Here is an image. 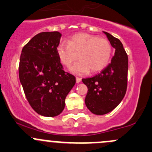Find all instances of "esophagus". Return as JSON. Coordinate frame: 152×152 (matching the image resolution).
<instances>
[{
  "mask_svg": "<svg viewBox=\"0 0 152 152\" xmlns=\"http://www.w3.org/2000/svg\"><path fill=\"white\" fill-rule=\"evenodd\" d=\"M81 81V79L79 77H76V83H80Z\"/></svg>",
  "mask_w": 152,
  "mask_h": 152,
  "instance_id": "34e87169",
  "label": "esophagus"
}]
</instances>
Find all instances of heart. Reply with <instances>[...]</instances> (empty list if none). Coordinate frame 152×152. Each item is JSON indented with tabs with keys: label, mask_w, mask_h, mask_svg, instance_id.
Listing matches in <instances>:
<instances>
[{
	"label": "heart",
	"mask_w": 152,
	"mask_h": 152,
	"mask_svg": "<svg viewBox=\"0 0 152 152\" xmlns=\"http://www.w3.org/2000/svg\"><path fill=\"white\" fill-rule=\"evenodd\" d=\"M57 55L62 64L66 67L71 66L77 57L79 59L70 68L72 73L84 74L89 71L96 73L105 68L109 63L112 47L104 38L79 33L72 36L68 43H60L57 47Z\"/></svg>",
	"instance_id": "b5f03b06"
}]
</instances>
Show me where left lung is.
Returning a JSON list of instances; mask_svg holds the SVG:
<instances>
[{
  "label": "left lung",
  "instance_id": "left-lung-1",
  "mask_svg": "<svg viewBox=\"0 0 152 152\" xmlns=\"http://www.w3.org/2000/svg\"><path fill=\"white\" fill-rule=\"evenodd\" d=\"M103 33L115 49L114 56L99 74L82 79L88 88L85 104L92 114L96 115L113 111L124 98L127 86L128 57L122 42L110 33Z\"/></svg>",
  "mask_w": 152,
  "mask_h": 152
}]
</instances>
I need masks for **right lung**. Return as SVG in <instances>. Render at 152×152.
Instances as JSON below:
<instances>
[{
    "label": "right lung",
    "mask_w": 152,
    "mask_h": 152,
    "mask_svg": "<svg viewBox=\"0 0 152 152\" xmlns=\"http://www.w3.org/2000/svg\"><path fill=\"white\" fill-rule=\"evenodd\" d=\"M62 34L57 31L36 35L22 50L19 77L28 103L38 114L58 116L76 78L64 71L57 55Z\"/></svg>",
    "instance_id": "1"
}]
</instances>
